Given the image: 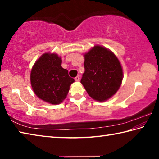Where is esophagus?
Segmentation results:
<instances>
[{"mask_svg": "<svg viewBox=\"0 0 159 159\" xmlns=\"http://www.w3.org/2000/svg\"><path fill=\"white\" fill-rule=\"evenodd\" d=\"M75 80H76V81H79V80H80V76H77L76 78H75Z\"/></svg>", "mask_w": 159, "mask_h": 159, "instance_id": "obj_1", "label": "esophagus"}]
</instances>
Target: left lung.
Instances as JSON below:
<instances>
[{"label": "left lung", "mask_w": 159, "mask_h": 159, "mask_svg": "<svg viewBox=\"0 0 159 159\" xmlns=\"http://www.w3.org/2000/svg\"><path fill=\"white\" fill-rule=\"evenodd\" d=\"M85 71L80 83L91 98L104 102L121 85L123 70L118 58L107 48L97 45L84 55Z\"/></svg>", "instance_id": "left-lung-1"}]
</instances>
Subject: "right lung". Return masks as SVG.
I'll use <instances>...</instances> for the list:
<instances>
[{"label": "right lung", "mask_w": 159, "mask_h": 159, "mask_svg": "<svg viewBox=\"0 0 159 159\" xmlns=\"http://www.w3.org/2000/svg\"><path fill=\"white\" fill-rule=\"evenodd\" d=\"M61 64V59L57 55L45 53L36 61L31 72V83L35 94L52 104L61 103L74 82Z\"/></svg>", "instance_id": "right-lung-1"}]
</instances>
